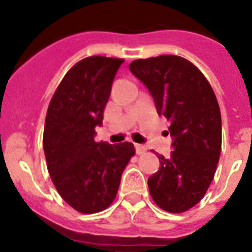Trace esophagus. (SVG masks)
Returning <instances> with one entry per match:
<instances>
[{"mask_svg":"<svg viewBox=\"0 0 252 252\" xmlns=\"http://www.w3.org/2000/svg\"><path fill=\"white\" fill-rule=\"evenodd\" d=\"M147 151V147L144 146V144H135V152H137V154H143L144 152Z\"/></svg>","mask_w":252,"mask_h":252,"instance_id":"1","label":"esophagus"}]
</instances>
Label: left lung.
Segmentation results:
<instances>
[{
  "label": "left lung",
  "mask_w": 252,
  "mask_h": 252,
  "mask_svg": "<svg viewBox=\"0 0 252 252\" xmlns=\"http://www.w3.org/2000/svg\"><path fill=\"white\" fill-rule=\"evenodd\" d=\"M169 121L171 157L159 154V169L148 178L162 210L181 214L202 199L221 153V112L210 83L192 63L176 55L139 59L129 65Z\"/></svg>",
  "instance_id": "8db88e82"
}]
</instances>
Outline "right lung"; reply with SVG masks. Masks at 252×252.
I'll use <instances>...</instances> for the list:
<instances>
[{
  "label": "right lung",
  "mask_w": 252,
  "mask_h": 252,
  "mask_svg": "<svg viewBox=\"0 0 252 252\" xmlns=\"http://www.w3.org/2000/svg\"><path fill=\"white\" fill-rule=\"evenodd\" d=\"M122 59L90 56L61 80L47 109L44 152L60 196L81 214L105 210L115 198L133 143L95 142Z\"/></svg>",
  "instance_id": "1"
}]
</instances>
